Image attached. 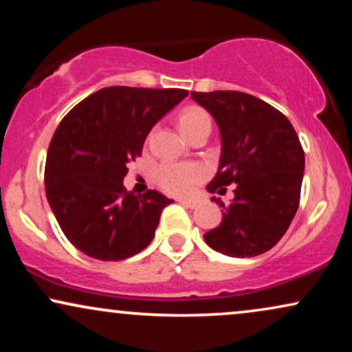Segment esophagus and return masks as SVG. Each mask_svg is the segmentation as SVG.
<instances>
[{
  "label": "esophagus",
  "instance_id": "34e87169",
  "mask_svg": "<svg viewBox=\"0 0 352 352\" xmlns=\"http://www.w3.org/2000/svg\"><path fill=\"white\" fill-rule=\"evenodd\" d=\"M179 201L184 205V207H188V208H195L197 205H199V200L195 199H180Z\"/></svg>",
  "mask_w": 352,
  "mask_h": 352
}]
</instances>
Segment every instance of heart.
Masks as SVG:
<instances>
[{"mask_svg":"<svg viewBox=\"0 0 352 352\" xmlns=\"http://www.w3.org/2000/svg\"><path fill=\"white\" fill-rule=\"evenodd\" d=\"M179 125L185 135L201 125H212L208 112L200 107H188L179 117ZM157 184L167 192L175 195H184L195 187L204 179V170L197 164L165 162L155 172Z\"/></svg>","mask_w":352,"mask_h":352,"instance_id":"obj_1","label":"heart"}]
</instances>
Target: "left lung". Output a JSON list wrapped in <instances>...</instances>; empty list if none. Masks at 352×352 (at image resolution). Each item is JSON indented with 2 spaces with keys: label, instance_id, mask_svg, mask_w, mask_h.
<instances>
[{
  "label": "left lung",
  "instance_id": "1",
  "mask_svg": "<svg viewBox=\"0 0 352 352\" xmlns=\"http://www.w3.org/2000/svg\"><path fill=\"white\" fill-rule=\"evenodd\" d=\"M217 120L221 137L218 172L208 192L235 199L217 228L204 235L210 248L235 258L258 256L285 235L300 207L305 152L296 131L278 109L240 91L192 92Z\"/></svg>",
  "mask_w": 352,
  "mask_h": 352
}]
</instances>
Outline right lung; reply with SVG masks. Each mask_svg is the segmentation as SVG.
<instances>
[{"instance_id":"1","label":"right lung","mask_w":352,"mask_h":352,"mask_svg":"<svg viewBox=\"0 0 352 352\" xmlns=\"http://www.w3.org/2000/svg\"><path fill=\"white\" fill-rule=\"evenodd\" d=\"M187 96L185 89L104 87L60 120L47 148L44 185L60 230L79 252L120 261L151 243L173 200L155 190L135 195L122 180L151 129Z\"/></svg>"}]
</instances>
